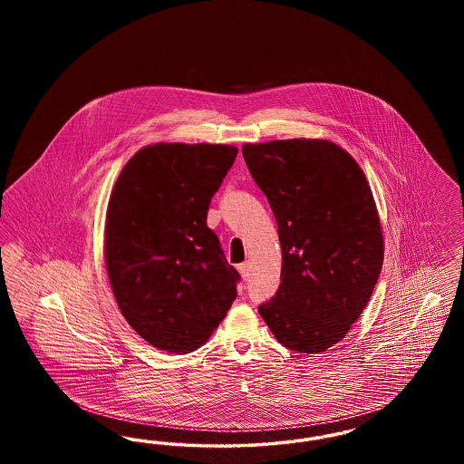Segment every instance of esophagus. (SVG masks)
<instances>
[{
    "label": "esophagus",
    "mask_w": 464,
    "mask_h": 464,
    "mask_svg": "<svg viewBox=\"0 0 464 464\" xmlns=\"http://www.w3.org/2000/svg\"><path fill=\"white\" fill-rule=\"evenodd\" d=\"M238 271H240V275H242L243 280H248V276H250V266H248V263L238 265Z\"/></svg>",
    "instance_id": "1"
}]
</instances>
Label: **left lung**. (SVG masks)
Returning a JSON list of instances; mask_svg holds the SVG:
<instances>
[{
  "label": "left lung",
  "mask_w": 464,
  "mask_h": 464,
  "mask_svg": "<svg viewBox=\"0 0 464 464\" xmlns=\"http://www.w3.org/2000/svg\"><path fill=\"white\" fill-rule=\"evenodd\" d=\"M242 151L282 245V282L259 313L288 350L325 352L358 320L382 267L372 191L353 158L329 140H271Z\"/></svg>",
  "instance_id": "left-lung-1"
}]
</instances>
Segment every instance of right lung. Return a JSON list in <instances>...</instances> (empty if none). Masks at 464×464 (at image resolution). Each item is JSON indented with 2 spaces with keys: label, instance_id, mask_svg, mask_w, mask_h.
Wrapping results in <instances>:
<instances>
[{
  "label": "right lung",
  "instance_id": "obj_1",
  "mask_svg": "<svg viewBox=\"0 0 464 464\" xmlns=\"http://www.w3.org/2000/svg\"><path fill=\"white\" fill-rule=\"evenodd\" d=\"M226 144H155L129 160L111 193L106 265L118 308L158 350L186 353L218 329L240 273L207 226L235 163Z\"/></svg>",
  "mask_w": 464,
  "mask_h": 464
}]
</instances>
